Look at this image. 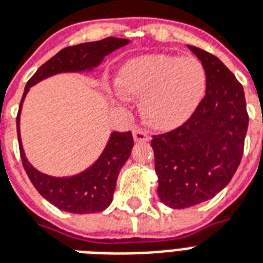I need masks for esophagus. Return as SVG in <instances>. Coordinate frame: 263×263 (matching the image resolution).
Here are the masks:
<instances>
[{
  "instance_id": "esophagus-1",
  "label": "esophagus",
  "mask_w": 263,
  "mask_h": 263,
  "mask_svg": "<svg viewBox=\"0 0 263 263\" xmlns=\"http://www.w3.org/2000/svg\"><path fill=\"white\" fill-rule=\"evenodd\" d=\"M132 134H134V139H135V142L149 141V135H147V132L141 129V128H135Z\"/></svg>"
}]
</instances>
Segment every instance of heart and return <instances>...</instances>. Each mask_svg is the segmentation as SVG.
Here are the masks:
<instances>
[{
  "mask_svg": "<svg viewBox=\"0 0 263 263\" xmlns=\"http://www.w3.org/2000/svg\"><path fill=\"white\" fill-rule=\"evenodd\" d=\"M205 67L192 55L151 54L126 62L118 75L117 95L142 97V111L151 125L174 128L185 122L206 90Z\"/></svg>",
  "mask_w": 263,
  "mask_h": 263,
  "instance_id": "b5f03b06",
  "label": "heart"
}]
</instances>
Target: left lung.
Returning a JSON list of instances; mask_svg holds the SVG:
<instances>
[{"instance_id":"1","label":"left lung","mask_w":263,"mask_h":263,"mask_svg":"<svg viewBox=\"0 0 263 263\" xmlns=\"http://www.w3.org/2000/svg\"><path fill=\"white\" fill-rule=\"evenodd\" d=\"M188 48L205 67V97L188 121L152 139L157 194L171 209L212 199L230 182L248 129L244 89L233 72L213 54Z\"/></svg>"}]
</instances>
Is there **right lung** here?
<instances>
[{"mask_svg":"<svg viewBox=\"0 0 263 263\" xmlns=\"http://www.w3.org/2000/svg\"><path fill=\"white\" fill-rule=\"evenodd\" d=\"M128 39L107 37L99 42L82 43L57 52L39 68L25 86L16 117L17 141L23 167L39 194L51 205L69 213L87 215L104 211L110 206L116 190L117 177L125 164L134 147V138L128 132H111L106 147L92 166L69 177H52L44 174L29 163L21 139V110L30 87L43 79L64 72H89L102 64L110 52L124 47Z\"/></svg>","mask_w":263,"mask_h":263,"instance_id":"1","label":"right lung"}]
</instances>
